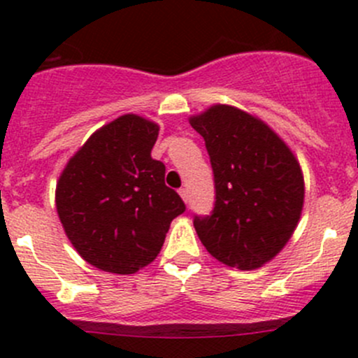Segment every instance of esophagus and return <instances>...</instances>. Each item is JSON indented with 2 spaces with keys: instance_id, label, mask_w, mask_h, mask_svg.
<instances>
[{
  "instance_id": "esophagus-1",
  "label": "esophagus",
  "mask_w": 358,
  "mask_h": 358,
  "mask_svg": "<svg viewBox=\"0 0 358 358\" xmlns=\"http://www.w3.org/2000/svg\"><path fill=\"white\" fill-rule=\"evenodd\" d=\"M178 192H180V196H182V199L185 201V204H187V202H189V190H187V189H180Z\"/></svg>"
}]
</instances>
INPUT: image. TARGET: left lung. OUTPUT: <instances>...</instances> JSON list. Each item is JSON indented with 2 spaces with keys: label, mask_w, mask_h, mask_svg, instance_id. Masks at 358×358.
I'll return each instance as SVG.
<instances>
[{
  "label": "left lung",
  "mask_w": 358,
  "mask_h": 358,
  "mask_svg": "<svg viewBox=\"0 0 358 358\" xmlns=\"http://www.w3.org/2000/svg\"><path fill=\"white\" fill-rule=\"evenodd\" d=\"M190 124L204 138L215 175V208L194 216L197 236L218 262L259 268L298 225L305 197L301 168L275 131L232 106L209 107Z\"/></svg>",
  "instance_id": "left-lung-1"
}]
</instances>
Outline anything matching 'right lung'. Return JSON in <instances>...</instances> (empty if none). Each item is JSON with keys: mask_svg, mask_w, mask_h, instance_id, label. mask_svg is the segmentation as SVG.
<instances>
[{"mask_svg": "<svg viewBox=\"0 0 358 358\" xmlns=\"http://www.w3.org/2000/svg\"><path fill=\"white\" fill-rule=\"evenodd\" d=\"M156 122L124 114L93 133L64 168L55 202L69 241L103 272L135 273L156 259L173 218L185 211L150 156Z\"/></svg>", "mask_w": 358, "mask_h": 358, "instance_id": "obj_1", "label": "right lung"}]
</instances>
